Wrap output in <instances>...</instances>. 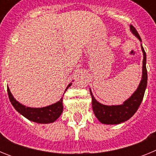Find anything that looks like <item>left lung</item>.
Here are the masks:
<instances>
[{
    "mask_svg": "<svg viewBox=\"0 0 156 156\" xmlns=\"http://www.w3.org/2000/svg\"><path fill=\"white\" fill-rule=\"evenodd\" d=\"M130 31L132 34L137 37L141 42L140 36L133 26H129ZM141 45V50L143 52V66H142V76L141 80L139 83L138 87L135 90L134 93L122 103L119 105H105L101 104L94 97L93 94L90 89V95L92 98V108L94 112L95 116L103 124H119L121 122L127 121L129 118H131L134 113L138 109L140 103L144 98V91L147 87L148 82V74L146 69V53Z\"/></svg>",
    "mask_w": 156,
    "mask_h": 156,
    "instance_id": "1",
    "label": "left lung"
}]
</instances>
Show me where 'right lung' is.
I'll list each match as a JSON object with an SVG mask.
<instances>
[{
    "mask_svg": "<svg viewBox=\"0 0 156 156\" xmlns=\"http://www.w3.org/2000/svg\"><path fill=\"white\" fill-rule=\"evenodd\" d=\"M72 85V83L67 86L66 90ZM64 92V93H65ZM8 97L13 107L16 109L18 112L26 117L29 120L37 123H51L53 122L59 118L63 111L62 98L58 101L51 105L43 107V108H31L20 104V103L14 98L13 95L11 93L10 90L8 87Z\"/></svg>",
    "mask_w": 156,
    "mask_h": 156,
    "instance_id": "obj_1",
    "label": "right lung"
}]
</instances>
